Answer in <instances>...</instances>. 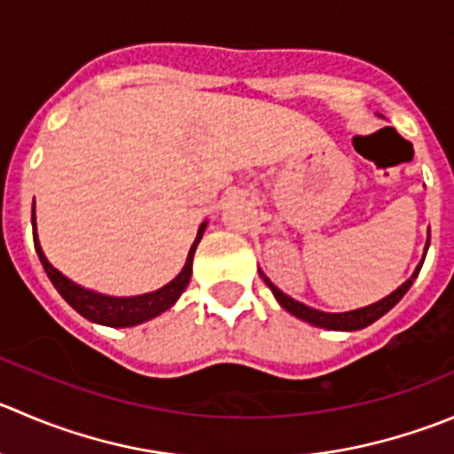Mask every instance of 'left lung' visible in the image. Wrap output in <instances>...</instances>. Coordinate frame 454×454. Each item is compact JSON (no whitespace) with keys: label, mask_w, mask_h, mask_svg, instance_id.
Returning <instances> with one entry per match:
<instances>
[{"label":"left lung","mask_w":454,"mask_h":454,"mask_svg":"<svg viewBox=\"0 0 454 454\" xmlns=\"http://www.w3.org/2000/svg\"><path fill=\"white\" fill-rule=\"evenodd\" d=\"M428 246H430V231H428V241H426V248H424V257H421V262L417 263L415 272H412L411 277H408L406 281H403L402 286H399L397 290H393V293L388 294V297L380 299V301L371 303V306H364V308H357V310H348V312H324V310H317V308H310L306 306V303L297 301V299L288 297L286 293H281L279 288H277L275 284H272L270 279H268L266 275H263L262 270H259V275H262V279L266 281L268 288L272 290V294H275V299L279 301V306L284 308V310H288L290 315H294L297 319L301 321H308V324L317 325V328H325V330H346V333H353V330H362L366 328V325L375 324L380 317H384L386 312L390 310V308H395L399 303V299L403 297V294L408 293V288L412 286V281L417 279V275H419L421 266H424V259H426V253H428Z\"/></svg>","instance_id":"obj_1"}]
</instances>
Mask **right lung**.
Segmentation results:
<instances>
[{
	"instance_id": "1",
	"label": "right lung",
	"mask_w": 454,
	"mask_h": 454,
	"mask_svg": "<svg viewBox=\"0 0 454 454\" xmlns=\"http://www.w3.org/2000/svg\"><path fill=\"white\" fill-rule=\"evenodd\" d=\"M204 222L197 231L195 241H192L191 250H188L186 263H184L182 272L175 277L173 281H168L166 286H161L160 290H153V293L135 294V297H113V294L97 293V290L83 288V286L74 284L73 279L64 275V272L57 270L51 262L43 254L42 246H39L37 237V223H35V208H33V239H35V250L39 254V262H42L43 270H46L48 279L52 281V286L57 288V293L74 308L82 317H86L92 324L110 325V328H130V325L144 324L148 319H155L157 315L166 312L168 308L175 306L182 293L186 290L188 281L192 275V257H195L197 244L201 241L206 231Z\"/></svg>"
}]
</instances>
